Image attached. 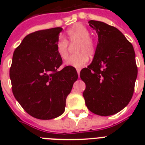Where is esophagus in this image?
<instances>
[{
  "instance_id": "esophagus-1",
  "label": "esophagus",
  "mask_w": 145,
  "mask_h": 145,
  "mask_svg": "<svg viewBox=\"0 0 145 145\" xmlns=\"http://www.w3.org/2000/svg\"><path fill=\"white\" fill-rule=\"evenodd\" d=\"M80 70H81V69H80V68H77V74H78V76H79V77H80Z\"/></svg>"
}]
</instances>
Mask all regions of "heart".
Instances as JSON below:
<instances>
[{
  "mask_svg": "<svg viewBox=\"0 0 145 145\" xmlns=\"http://www.w3.org/2000/svg\"><path fill=\"white\" fill-rule=\"evenodd\" d=\"M66 38L59 37L56 44V52L62 59L68 56V44H77L75 52L67 60L66 65L74 68H82L89 61V56H93L96 51V44L90 37V31L80 23L71 27L66 34Z\"/></svg>",
  "mask_w": 145,
  "mask_h": 145,
  "instance_id": "heart-1",
  "label": "heart"
}]
</instances>
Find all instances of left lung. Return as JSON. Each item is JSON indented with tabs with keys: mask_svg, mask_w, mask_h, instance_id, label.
I'll return each instance as SVG.
<instances>
[{
	"mask_svg": "<svg viewBox=\"0 0 145 145\" xmlns=\"http://www.w3.org/2000/svg\"><path fill=\"white\" fill-rule=\"evenodd\" d=\"M89 24L99 42L93 62L80 71L86 84L83 95L91 112L110 116L123 109L133 97L138 74L135 51L117 28L94 20Z\"/></svg>",
	"mask_w": 145,
	"mask_h": 145,
	"instance_id": "left-lung-1",
	"label": "left lung"
}]
</instances>
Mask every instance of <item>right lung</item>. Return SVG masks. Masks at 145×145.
<instances>
[{
  "label": "right lung",
  "instance_id": "right-lung-1",
  "mask_svg": "<svg viewBox=\"0 0 145 145\" xmlns=\"http://www.w3.org/2000/svg\"><path fill=\"white\" fill-rule=\"evenodd\" d=\"M61 28L37 31L26 36L15 50L10 77L12 91L28 114L40 120L61 115L66 98L78 78L76 69L65 66L56 44Z\"/></svg>",
  "mask_w": 145,
  "mask_h": 145
}]
</instances>
